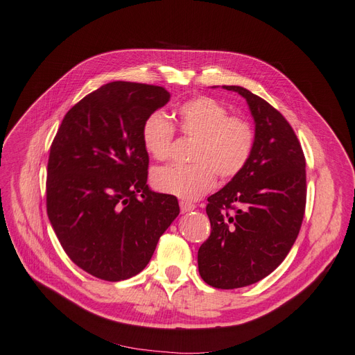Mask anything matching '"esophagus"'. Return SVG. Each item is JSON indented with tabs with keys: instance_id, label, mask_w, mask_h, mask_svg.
<instances>
[{
	"instance_id": "34e87169",
	"label": "esophagus",
	"mask_w": 355,
	"mask_h": 355,
	"mask_svg": "<svg viewBox=\"0 0 355 355\" xmlns=\"http://www.w3.org/2000/svg\"><path fill=\"white\" fill-rule=\"evenodd\" d=\"M180 209L182 213H187V211H191L196 209V205L193 203H189V202H184V200H181L180 202Z\"/></svg>"
}]
</instances>
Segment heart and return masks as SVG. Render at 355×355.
Here are the masks:
<instances>
[{"label": "heart", "instance_id": "b5f03b06", "mask_svg": "<svg viewBox=\"0 0 355 355\" xmlns=\"http://www.w3.org/2000/svg\"><path fill=\"white\" fill-rule=\"evenodd\" d=\"M180 133L193 139L190 165H166L155 169L152 184L158 191L184 200H197L216 184V174L230 180L248 164L255 132L251 123L229 116L227 109L211 97H196L182 103L177 112ZM175 129L162 112L150 113L142 126V144L152 158L169 155Z\"/></svg>", "mask_w": 355, "mask_h": 355}]
</instances>
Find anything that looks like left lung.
Here are the masks:
<instances>
[{
    "label": "left lung",
    "mask_w": 355,
    "mask_h": 355,
    "mask_svg": "<svg viewBox=\"0 0 355 355\" xmlns=\"http://www.w3.org/2000/svg\"><path fill=\"white\" fill-rule=\"evenodd\" d=\"M255 121V145L242 173L207 198L211 232L197 252L198 272L216 288L263 280L295 243L306 207V159L295 130L266 100L238 85Z\"/></svg>",
    "instance_id": "obj_1"
}]
</instances>
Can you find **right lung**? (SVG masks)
<instances>
[{"label":"right lung","mask_w":355,"mask_h":355,"mask_svg":"<svg viewBox=\"0 0 355 355\" xmlns=\"http://www.w3.org/2000/svg\"><path fill=\"white\" fill-rule=\"evenodd\" d=\"M169 101L157 85L114 81L65 114L51 146L46 209L67 255L105 282L139 274L180 213L148 187L146 117Z\"/></svg>","instance_id":"obj_1"}]
</instances>
